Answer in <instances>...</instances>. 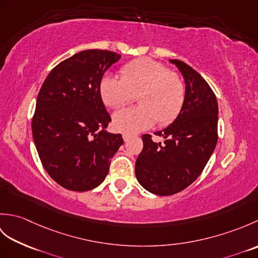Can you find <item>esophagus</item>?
<instances>
[{
  "label": "esophagus",
  "instance_id": "34e87169",
  "mask_svg": "<svg viewBox=\"0 0 258 258\" xmlns=\"http://www.w3.org/2000/svg\"><path fill=\"white\" fill-rule=\"evenodd\" d=\"M130 139H131V135H128V134H123V140H124V142H127Z\"/></svg>",
  "mask_w": 258,
  "mask_h": 258
}]
</instances>
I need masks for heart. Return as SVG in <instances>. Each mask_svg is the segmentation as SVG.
<instances>
[{
	"mask_svg": "<svg viewBox=\"0 0 258 258\" xmlns=\"http://www.w3.org/2000/svg\"><path fill=\"white\" fill-rule=\"evenodd\" d=\"M122 78L104 75L100 82V94L106 106L122 107L133 102L139 106L127 107L113 115V125L118 132L133 134L171 124L182 109L186 89L182 78L165 65L152 58H139L125 64Z\"/></svg>",
	"mask_w": 258,
	"mask_h": 258,
	"instance_id": "obj_1",
	"label": "heart"
}]
</instances>
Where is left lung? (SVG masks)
Returning <instances> with one entry per match:
<instances>
[{
	"label": "left lung",
	"instance_id": "left-lung-1",
	"mask_svg": "<svg viewBox=\"0 0 258 258\" xmlns=\"http://www.w3.org/2000/svg\"><path fill=\"white\" fill-rule=\"evenodd\" d=\"M183 74L184 105L174 122L154 133L164 143L142 136L143 150L135 164L140 184L153 194L167 196L185 189L200 176L217 143L218 105L207 82L179 59H169Z\"/></svg>",
	"mask_w": 258,
	"mask_h": 258
}]
</instances>
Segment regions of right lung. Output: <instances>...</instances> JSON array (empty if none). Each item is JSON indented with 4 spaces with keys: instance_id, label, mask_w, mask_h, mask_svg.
Segmentation results:
<instances>
[{
    "instance_id": "add662e5",
    "label": "right lung",
    "mask_w": 258,
    "mask_h": 258,
    "mask_svg": "<svg viewBox=\"0 0 258 258\" xmlns=\"http://www.w3.org/2000/svg\"><path fill=\"white\" fill-rule=\"evenodd\" d=\"M119 58L106 50L76 53L51 71L38 92L33 140L45 171L64 188H95L123 144L122 135L105 131L111 116L100 94L104 73Z\"/></svg>"
}]
</instances>
